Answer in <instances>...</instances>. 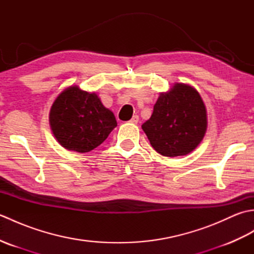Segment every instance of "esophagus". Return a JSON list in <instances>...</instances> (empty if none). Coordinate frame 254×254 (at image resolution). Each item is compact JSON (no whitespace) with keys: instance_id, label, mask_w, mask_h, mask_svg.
I'll return each instance as SVG.
<instances>
[{"instance_id":"1","label":"esophagus","mask_w":254,"mask_h":254,"mask_svg":"<svg viewBox=\"0 0 254 254\" xmlns=\"http://www.w3.org/2000/svg\"><path fill=\"white\" fill-rule=\"evenodd\" d=\"M138 120H139V118H138V116H133L132 117V119H131V120H130V122L131 123H133V124H136L137 122H138Z\"/></svg>"}]
</instances>
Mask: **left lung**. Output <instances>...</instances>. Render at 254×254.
I'll return each mask as SVG.
<instances>
[{"label": "left lung", "instance_id": "1", "mask_svg": "<svg viewBox=\"0 0 254 254\" xmlns=\"http://www.w3.org/2000/svg\"><path fill=\"white\" fill-rule=\"evenodd\" d=\"M142 128L160 155L185 156L195 149L205 135L206 108L195 88L176 83L167 93H160L152 117Z\"/></svg>", "mask_w": 254, "mask_h": 254}]
</instances>
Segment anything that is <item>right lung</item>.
<instances>
[{"label": "right lung", "mask_w": 254, "mask_h": 254, "mask_svg": "<svg viewBox=\"0 0 254 254\" xmlns=\"http://www.w3.org/2000/svg\"><path fill=\"white\" fill-rule=\"evenodd\" d=\"M50 127L61 146L87 153L105 141L117 127L113 112L102 105L95 93L69 86L52 104Z\"/></svg>", "instance_id": "1"}]
</instances>
